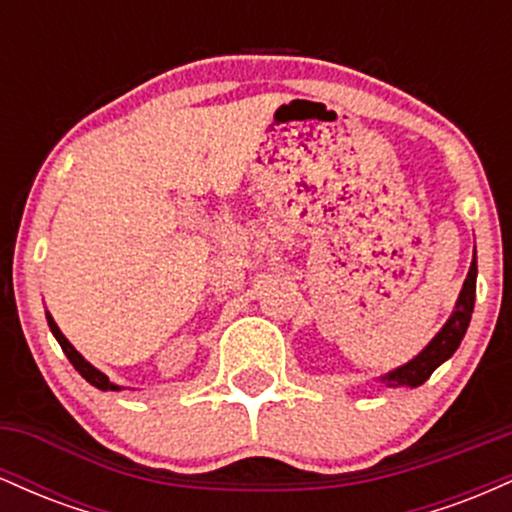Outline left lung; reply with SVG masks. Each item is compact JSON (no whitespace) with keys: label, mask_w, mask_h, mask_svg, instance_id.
Listing matches in <instances>:
<instances>
[{"label":"left lung","mask_w":512,"mask_h":512,"mask_svg":"<svg viewBox=\"0 0 512 512\" xmlns=\"http://www.w3.org/2000/svg\"><path fill=\"white\" fill-rule=\"evenodd\" d=\"M474 296H477V257L472 260V267H469L467 279H464L462 284L460 298H457V305H455V313H452L450 320L445 322L443 330L431 339V344H428L419 356L411 358L409 363H404V366L392 370V373L383 375V383H387L390 387L424 385L426 380L431 378L433 370H436L443 361H448V358L457 351V346H460L464 332H467L469 327V320H472Z\"/></svg>","instance_id":"left-lung-1"}]
</instances>
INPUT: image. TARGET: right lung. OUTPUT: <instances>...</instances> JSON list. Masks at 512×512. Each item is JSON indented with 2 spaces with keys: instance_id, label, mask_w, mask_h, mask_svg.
<instances>
[{
  "instance_id": "right-lung-1",
  "label": "right lung",
  "mask_w": 512,
  "mask_h": 512,
  "mask_svg": "<svg viewBox=\"0 0 512 512\" xmlns=\"http://www.w3.org/2000/svg\"><path fill=\"white\" fill-rule=\"evenodd\" d=\"M48 325H50L52 334H55V339H57V342H60L62 351H64V354H67L69 361H72V366H74V368L79 370V373H81V378H86L88 383H91L93 387H98V390H103V392H108V390H120V387H117L115 383H110V380H108V375L101 373V370H98V368H93L91 363H88L86 358L81 356L79 351H76L72 344H69V339L64 337V334L60 332V327H57V322L52 320V315H50V313H48Z\"/></svg>"
}]
</instances>
